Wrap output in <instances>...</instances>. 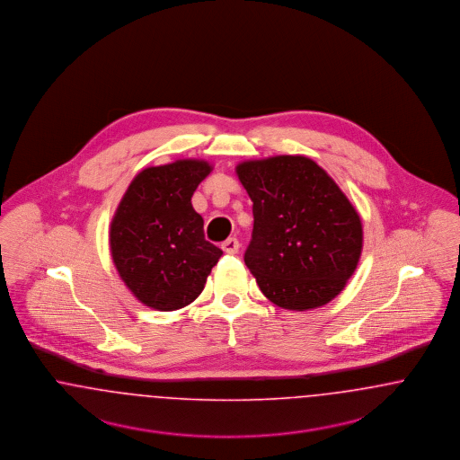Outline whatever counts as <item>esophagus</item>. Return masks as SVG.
I'll return each instance as SVG.
<instances>
[{"instance_id": "34e87169", "label": "esophagus", "mask_w": 460, "mask_h": 460, "mask_svg": "<svg viewBox=\"0 0 460 460\" xmlns=\"http://www.w3.org/2000/svg\"><path fill=\"white\" fill-rule=\"evenodd\" d=\"M239 240L235 239V237H230V239H226L221 243V249H223L226 254H237V252H239Z\"/></svg>"}]
</instances>
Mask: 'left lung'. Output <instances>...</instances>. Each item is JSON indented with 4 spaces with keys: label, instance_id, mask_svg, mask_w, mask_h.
<instances>
[{
    "label": "left lung",
    "instance_id": "8db88e82",
    "mask_svg": "<svg viewBox=\"0 0 460 460\" xmlns=\"http://www.w3.org/2000/svg\"><path fill=\"white\" fill-rule=\"evenodd\" d=\"M237 175L254 215L243 261L261 292L290 311L335 299L362 251L359 215L335 180L305 156L243 161Z\"/></svg>",
    "mask_w": 460,
    "mask_h": 460
}]
</instances>
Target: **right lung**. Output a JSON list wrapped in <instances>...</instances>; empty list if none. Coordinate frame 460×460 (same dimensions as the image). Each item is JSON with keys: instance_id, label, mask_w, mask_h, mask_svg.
<instances>
[{"instance_id": "right-lung-1", "label": "right lung", "mask_w": 460, "mask_h": 460, "mask_svg": "<svg viewBox=\"0 0 460 460\" xmlns=\"http://www.w3.org/2000/svg\"><path fill=\"white\" fill-rule=\"evenodd\" d=\"M202 160H177L137 173L110 226L115 268L151 309L175 311L199 297L223 251L204 239L192 196L211 172Z\"/></svg>"}]
</instances>
